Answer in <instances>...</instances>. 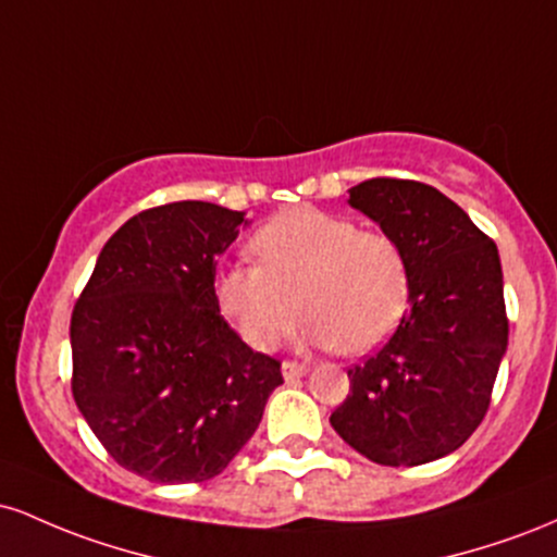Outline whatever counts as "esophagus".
Listing matches in <instances>:
<instances>
[{"mask_svg":"<svg viewBox=\"0 0 557 557\" xmlns=\"http://www.w3.org/2000/svg\"><path fill=\"white\" fill-rule=\"evenodd\" d=\"M306 372H309V367H306V363H298V361H283V376H285V382L298 380V376H304Z\"/></svg>","mask_w":557,"mask_h":557,"instance_id":"obj_1","label":"esophagus"}]
</instances>
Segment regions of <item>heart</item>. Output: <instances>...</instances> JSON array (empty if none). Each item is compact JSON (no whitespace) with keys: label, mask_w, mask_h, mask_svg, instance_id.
Returning <instances> with one entry per match:
<instances>
[{"label":"heart","mask_w":557,"mask_h":557,"mask_svg":"<svg viewBox=\"0 0 557 557\" xmlns=\"http://www.w3.org/2000/svg\"><path fill=\"white\" fill-rule=\"evenodd\" d=\"M251 251L259 264L240 261L216 272L214 296L257 350L277 348L300 311L309 314V343L369 354L393 335L406 311L408 264L400 243L348 216L285 209L253 235Z\"/></svg>","instance_id":"1"}]
</instances>
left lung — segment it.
<instances>
[{
    "instance_id": "1",
    "label": "left lung",
    "mask_w": 557,
    "mask_h": 557,
    "mask_svg": "<svg viewBox=\"0 0 557 557\" xmlns=\"http://www.w3.org/2000/svg\"><path fill=\"white\" fill-rule=\"evenodd\" d=\"M348 203L400 243L408 314L380 354L348 369L330 424L374 463L437 461L482 424L508 348L500 253L432 185L374 177Z\"/></svg>"
}]
</instances>
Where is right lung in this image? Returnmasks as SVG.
<instances>
[{"label":"right lung","instance_id":"right-lung-1","mask_svg":"<svg viewBox=\"0 0 557 557\" xmlns=\"http://www.w3.org/2000/svg\"><path fill=\"white\" fill-rule=\"evenodd\" d=\"M246 212L175 201L125 222L101 248L70 319L73 398L123 469L159 484L225 471L283 385L220 314L216 261Z\"/></svg>","mask_w":557,"mask_h":557}]
</instances>
